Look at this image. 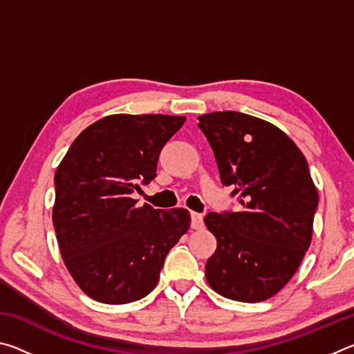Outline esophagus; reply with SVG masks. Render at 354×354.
<instances>
[{
    "label": "esophagus",
    "mask_w": 354,
    "mask_h": 354,
    "mask_svg": "<svg viewBox=\"0 0 354 354\" xmlns=\"http://www.w3.org/2000/svg\"><path fill=\"white\" fill-rule=\"evenodd\" d=\"M190 226L194 227V230H200V227H203V215L198 212H192L190 214Z\"/></svg>",
    "instance_id": "1"
}]
</instances>
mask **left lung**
<instances>
[{
  "mask_svg": "<svg viewBox=\"0 0 354 354\" xmlns=\"http://www.w3.org/2000/svg\"><path fill=\"white\" fill-rule=\"evenodd\" d=\"M221 184L241 212H209L217 250L206 262L212 289L236 301H262L289 283L310 239L319 194L303 153L274 124L236 111L198 117Z\"/></svg>",
  "mask_w": 354,
  "mask_h": 354,
  "instance_id": "left-lung-1",
  "label": "left lung"
}]
</instances>
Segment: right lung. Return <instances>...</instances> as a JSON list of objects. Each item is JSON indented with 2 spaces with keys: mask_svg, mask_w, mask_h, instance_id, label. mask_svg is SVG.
Masks as SVG:
<instances>
[{
  "mask_svg": "<svg viewBox=\"0 0 354 354\" xmlns=\"http://www.w3.org/2000/svg\"><path fill=\"white\" fill-rule=\"evenodd\" d=\"M185 117L117 113L98 120L59 164L53 225L62 259L84 293L106 304L147 297L165 256L190 226L187 209L131 198L156 178L160 149Z\"/></svg>",
  "mask_w": 354,
  "mask_h": 354,
  "instance_id": "1",
  "label": "right lung"
}]
</instances>
